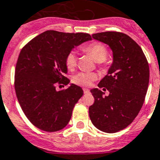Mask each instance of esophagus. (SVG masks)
Instances as JSON below:
<instances>
[{
	"label": "esophagus",
	"instance_id": "obj_1",
	"mask_svg": "<svg viewBox=\"0 0 160 160\" xmlns=\"http://www.w3.org/2000/svg\"><path fill=\"white\" fill-rule=\"evenodd\" d=\"M83 91H84V93H85V94L89 92V89H88V88H83Z\"/></svg>",
	"mask_w": 160,
	"mask_h": 160
}]
</instances>
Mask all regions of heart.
<instances>
[{"mask_svg": "<svg viewBox=\"0 0 160 160\" xmlns=\"http://www.w3.org/2000/svg\"><path fill=\"white\" fill-rule=\"evenodd\" d=\"M82 50L84 53L90 54L97 62H105L108 56V50L105 45L99 42L91 43L83 47ZM66 67L69 71H73L77 65V56L74 51L70 52L65 59ZM97 74L93 72H79L72 77V82L78 85L89 86L92 81L97 79Z\"/></svg>", "mask_w": 160, "mask_h": 160, "instance_id": "heart-1", "label": "heart"}]
</instances>
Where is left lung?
<instances>
[{
    "label": "left lung",
    "instance_id": "1",
    "mask_svg": "<svg viewBox=\"0 0 160 160\" xmlns=\"http://www.w3.org/2000/svg\"><path fill=\"white\" fill-rule=\"evenodd\" d=\"M92 37L109 45L113 62L98 84L109 95L104 97L98 88L90 90L94 103L88 108L89 117L98 129L117 132L133 121L144 103L150 78L148 62L142 48L124 33L105 32Z\"/></svg>",
    "mask_w": 160,
    "mask_h": 160
}]
</instances>
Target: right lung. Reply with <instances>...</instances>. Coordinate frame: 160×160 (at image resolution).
<instances>
[{"mask_svg":"<svg viewBox=\"0 0 160 160\" xmlns=\"http://www.w3.org/2000/svg\"><path fill=\"white\" fill-rule=\"evenodd\" d=\"M88 33L46 31L33 38L21 50L16 63L14 88L20 107L29 121L46 132H56L68 125L72 111L83 96V89L68 84L65 59L73 48L91 41Z\"/></svg>","mask_w":160,"mask_h":160,"instance_id":"1","label":"right lung"}]
</instances>
